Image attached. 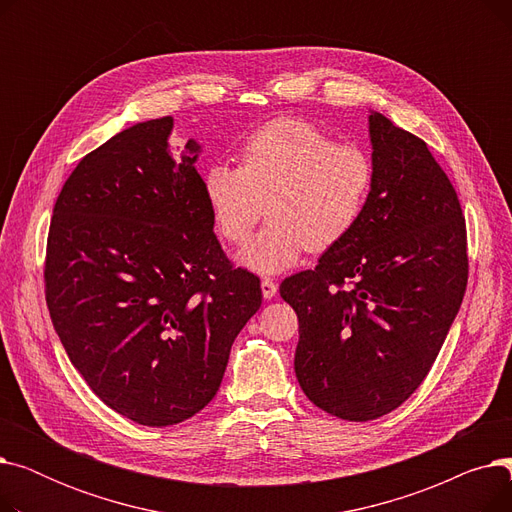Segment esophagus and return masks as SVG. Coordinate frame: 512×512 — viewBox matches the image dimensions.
I'll list each match as a JSON object with an SVG mask.
<instances>
[{
	"label": "esophagus",
	"instance_id": "34e87169",
	"mask_svg": "<svg viewBox=\"0 0 512 512\" xmlns=\"http://www.w3.org/2000/svg\"><path fill=\"white\" fill-rule=\"evenodd\" d=\"M261 292H263V299H274L276 292H278V284L272 278H263L261 280Z\"/></svg>",
	"mask_w": 512,
	"mask_h": 512
}]
</instances>
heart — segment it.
<instances>
[{
	"label": "heart",
	"mask_w": 512,
	"mask_h": 512,
	"mask_svg": "<svg viewBox=\"0 0 512 512\" xmlns=\"http://www.w3.org/2000/svg\"><path fill=\"white\" fill-rule=\"evenodd\" d=\"M373 182V157L359 143L336 141L301 118H276L251 132L240 166L205 170L203 193L230 245H245L267 209L270 222L242 261L272 274L297 263L305 249L328 251L351 234Z\"/></svg>",
	"instance_id": "heart-1"
}]
</instances>
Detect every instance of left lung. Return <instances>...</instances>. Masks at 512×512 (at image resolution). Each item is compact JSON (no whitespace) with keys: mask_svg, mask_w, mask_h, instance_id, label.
I'll list each match as a JSON object with an SVG mask.
<instances>
[{"mask_svg":"<svg viewBox=\"0 0 512 512\" xmlns=\"http://www.w3.org/2000/svg\"><path fill=\"white\" fill-rule=\"evenodd\" d=\"M375 182L363 218L313 270L286 278L297 380L346 421L398 409L432 369L463 303L465 215L425 141L371 112Z\"/></svg>","mask_w":512,"mask_h":512,"instance_id":"obj_1","label":"left lung"}]
</instances>
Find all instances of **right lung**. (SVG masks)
I'll return each instance as SVG.
<instances>
[{
	"label": "right lung",
	"mask_w": 512,
	"mask_h": 512,
	"mask_svg": "<svg viewBox=\"0 0 512 512\" xmlns=\"http://www.w3.org/2000/svg\"><path fill=\"white\" fill-rule=\"evenodd\" d=\"M172 118L134 124L78 161L53 207L45 301L89 388L134 423L166 427L218 392L259 278L213 234L199 145L174 161Z\"/></svg>",
	"instance_id": "obj_1"
}]
</instances>
